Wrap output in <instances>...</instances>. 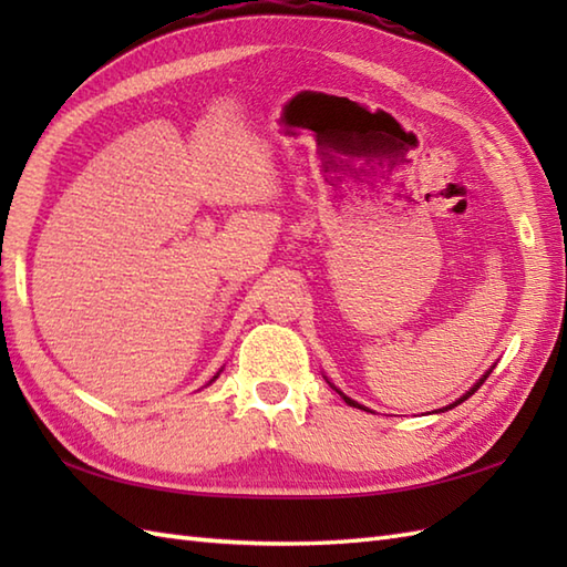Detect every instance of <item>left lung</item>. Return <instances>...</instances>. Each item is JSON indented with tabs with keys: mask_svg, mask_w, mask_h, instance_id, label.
Masks as SVG:
<instances>
[{
	"mask_svg": "<svg viewBox=\"0 0 567 567\" xmlns=\"http://www.w3.org/2000/svg\"><path fill=\"white\" fill-rule=\"evenodd\" d=\"M492 370H495V365H492V368H489V370L485 372V375H483V378H480V380H477V382L473 384V388H470V390H467V392H465L463 396H457V400H455L453 404H449V406H443V409H439V412H449V409H453V406H457V404H463V402L467 400V396H470V394H475V392H477V388H480V384H483V382H485V380L489 378V372H492ZM327 382H329V380H327ZM329 384H331V382H329ZM331 388H333V384H331ZM333 390H336V392H339V394L343 396V402H346V404H351V406H355V409H365V412H370V409H368V406H363V404H358L355 400H351V396H348V394H343V392H341L339 388H333Z\"/></svg>",
	"mask_w": 567,
	"mask_h": 567,
	"instance_id": "1",
	"label": "left lung"
}]
</instances>
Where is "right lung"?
I'll return each instance as SVG.
<instances>
[{"mask_svg": "<svg viewBox=\"0 0 567 567\" xmlns=\"http://www.w3.org/2000/svg\"><path fill=\"white\" fill-rule=\"evenodd\" d=\"M219 375H221V370H219V372H216V375H214V378H212V380H209V384H212V382H214V380H216V378H219Z\"/></svg>", "mask_w": 567, "mask_h": 567, "instance_id": "right-lung-1", "label": "right lung"}]
</instances>
